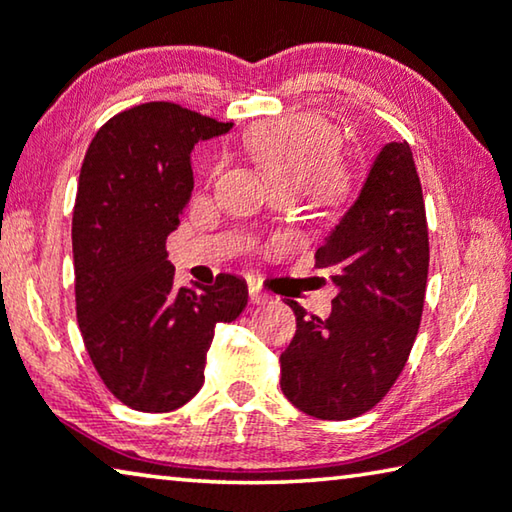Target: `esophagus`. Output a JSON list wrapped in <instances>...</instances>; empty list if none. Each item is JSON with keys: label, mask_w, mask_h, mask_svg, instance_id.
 I'll list each match as a JSON object with an SVG mask.
<instances>
[{"label": "esophagus", "mask_w": 512, "mask_h": 512, "mask_svg": "<svg viewBox=\"0 0 512 512\" xmlns=\"http://www.w3.org/2000/svg\"><path fill=\"white\" fill-rule=\"evenodd\" d=\"M248 298H250V303H253V305L271 303V296L266 294V291L259 289V287H248Z\"/></svg>", "instance_id": "obj_1"}]
</instances>
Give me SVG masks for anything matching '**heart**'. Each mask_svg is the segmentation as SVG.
I'll return each mask as SVG.
<instances>
[{"mask_svg": "<svg viewBox=\"0 0 512 512\" xmlns=\"http://www.w3.org/2000/svg\"><path fill=\"white\" fill-rule=\"evenodd\" d=\"M248 148L278 193H305L314 205H337L346 196L348 170L339 164V134L316 116H294L257 127ZM221 159L212 164V173Z\"/></svg>", "mask_w": 512, "mask_h": 512, "instance_id": "obj_1", "label": "heart"}]
</instances>
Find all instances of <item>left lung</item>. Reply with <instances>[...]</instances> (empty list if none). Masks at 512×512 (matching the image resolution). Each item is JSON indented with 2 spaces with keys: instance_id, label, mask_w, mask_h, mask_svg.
<instances>
[{
  "instance_id": "left-lung-1",
  "label": "left lung",
  "mask_w": 512,
  "mask_h": 512,
  "mask_svg": "<svg viewBox=\"0 0 512 512\" xmlns=\"http://www.w3.org/2000/svg\"><path fill=\"white\" fill-rule=\"evenodd\" d=\"M314 257L339 294L328 319L287 300L296 335L280 355V387L305 415L344 421L392 389L424 312L428 225L408 143L380 150L360 198Z\"/></svg>"
}]
</instances>
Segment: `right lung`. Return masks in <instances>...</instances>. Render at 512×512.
<instances>
[{
	"instance_id": "obj_1",
	"label": "right lung",
	"mask_w": 512,
	"mask_h": 512,
	"mask_svg": "<svg viewBox=\"0 0 512 512\" xmlns=\"http://www.w3.org/2000/svg\"><path fill=\"white\" fill-rule=\"evenodd\" d=\"M232 123L173 102L109 118L81 164L72 212L75 303L97 376L141 412L182 408L205 383L214 328L248 303L246 282L175 287L166 239L191 200V150Z\"/></svg>"
}]
</instances>
